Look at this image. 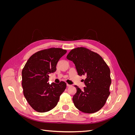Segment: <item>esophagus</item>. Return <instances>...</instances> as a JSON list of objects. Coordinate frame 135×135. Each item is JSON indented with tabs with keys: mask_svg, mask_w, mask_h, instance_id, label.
Listing matches in <instances>:
<instances>
[{
	"mask_svg": "<svg viewBox=\"0 0 135 135\" xmlns=\"http://www.w3.org/2000/svg\"><path fill=\"white\" fill-rule=\"evenodd\" d=\"M66 86H67L68 87H71L72 85H70V84H66Z\"/></svg>",
	"mask_w": 135,
	"mask_h": 135,
	"instance_id": "1",
	"label": "esophagus"
}]
</instances>
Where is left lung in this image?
Listing matches in <instances>:
<instances>
[{"instance_id":"obj_1","label":"left lung","mask_w":135,"mask_h":135,"mask_svg":"<svg viewBox=\"0 0 135 135\" xmlns=\"http://www.w3.org/2000/svg\"><path fill=\"white\" fill-rule=\"evenodd\" d=\"M74 64L78 74L85 75V87L81 90L75 85L73 97L75 107L85 113H94L103 108L109 96L112 81L110 70L101 57L84 47L72 50L66 57Z\"/></svg>"}]
</instances>
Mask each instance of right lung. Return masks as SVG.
<instances>
[{
  "label": "right lung",
  "mask_w": 135,
  "mask_h": 135,
  "mask_svg": "<svg viewBox=\"0 0 135 135\" xmlns=\"http://www.w3.org/2000/svg\"><path fill=\"white\" fill-rule=\"evenodd\" d=\"M66 51L51 48L37 52L28 59L22 71L23 95L35 111L44 113L54 109L66 84L48 83L49 74L56 70V65Z\"/></svg>",
  "instance_id": "obj_1"
}]
</instances>
